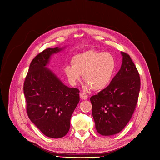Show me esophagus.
Segmentation results:
<instances>
[{
  "label": "esophagus",
  "mask_w": 160,
  "mask_h": 160,
  "mask_svg": "<svg viewBox=\"0 0 160 160\" xmlns=\"http://www.w3.org/2000/svg\"><path fill=\"white\" fill-rule=\"evenodd\" d=\"M80 97L82 98V99H87L88 98V95L86 94V93H83V92H81L80 93Z\"/></svg>",
  "instance_id": "34e87169"
}]
</instances>
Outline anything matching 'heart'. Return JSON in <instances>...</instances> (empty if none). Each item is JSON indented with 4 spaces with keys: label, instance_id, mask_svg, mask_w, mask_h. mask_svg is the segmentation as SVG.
<instances>
[{
    "label": "heart",
    "instance_id": "b5f03b06",
    "mask_svg": "<svg viewBox=\"0 0 160 160\" xmlns=\"http://www.w3.org/2000/svg\"><path fill=\"white\" fill-rule=\"evenodd\" d=\"M72 65L65 68V72L70 82L76 85L83 74L88 88L101 90L106 88L112 80L115 69L114 56L110 52L95 50L75 55L71 60Z\"/></svg>",
    "mask_w": 160,
    "mask_h": 160
}]
</instances>
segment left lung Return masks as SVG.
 <instances>
[{"label": "left lung", "instance_id": "1", "mask_svg": "<svg viewBox=\"0 0 160 160\" xmlns=\"http://www.w3.org/2000/svg\"><path fill=\"white\" fill-rule=\"evenodd\" d=\"M121 69L105 89L90 98L97 132L102 136L120 132L128 124L138 103L141 81L130 56L121 52Z\"/></svg>", "mask_w": 160, "mask_h": 160}]
</instances>
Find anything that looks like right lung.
Instances as JSON below:
<instances>
[{
    "label": "right lung",
    "instance_id": "add662e5",
    "mask_svg": "<svg viewBox=\"0 0 160 160\" xmlns=\"http://www.w3.org/2000/svg\"><path fill=\"white\" fill-rule=\"evenodd\" d=\"M62 48H48L33 59L24 82L27 112L30 121L44 135L65 136L72 114L80 101V91L64 85L46 67L50 56Z\"/></svg>",
    "mask_w": 160,
    "mask_h": 160
}]
</instances>
